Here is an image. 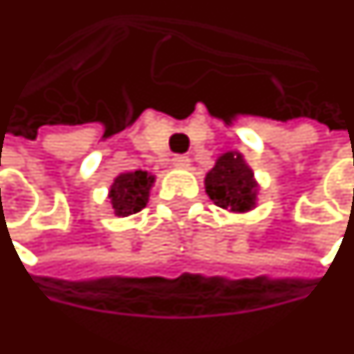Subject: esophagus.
<instances>
[{"label":"esophagus","mask_w":354,"mask_h":354,"mask_svg":"<svg viewBox=\"0 0 354 354\" xmlns=\"http://www.w3.org/2000/svg\"><path fill=\"white\" fill-rule=\"evenodd\" d=\"M189 162H192V159H189L187 155H174V157H172V165H174L176 169H187Z\"/></svg>","instance_id":"obj_1"}]
</instances>
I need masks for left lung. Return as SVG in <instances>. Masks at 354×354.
Here are the masks:
<instances>
[{
  "label": "left lung",
  "mask_w": 354,
  "mask_h": 354,
  "mask_svg": "<svg viewBox=\"0 0 354 354\" xmlns=\"http://www.w3.org/2000/svg\"><path fill=\"white\" fill-rule=\"evenodd\" d=\"M205 192L220 209L245 214L257 207L261 185L243 153L226 151L216 157L214 167L205 174Z\"/></svg>",
  "instance_id": "8db88e82"
}]
</instances>
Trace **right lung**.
<instances>
[{"mask_svg":"<svg viewBox=\"0 0 354 354\" xmlns=\"http://www.w3.org/2000/svg\"><path fill=\"white\" fill-rule=\"evenodd\" d=\"M153 185H155V174L147 170H126L115 176L107 195L115 216L124 218L142 211L149 203Z\"/></svg>","mask_w":354,"mask_h":354,"instance_id":"obj_1","label":"right lung"}]
</instances>
